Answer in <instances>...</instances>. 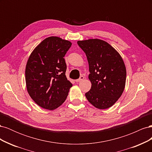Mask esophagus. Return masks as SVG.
I'll return each instance as SVG.
<instances>
[{"label": "esophagus", "instance_id": "obj_1", "mask_svg": "<svg viewBox=\"0 0 152 152\" xmlns=\"http://www.w3.org/2000/svg\"><path fill=\"white\" fill-rule=\"evenodd\" d=\"M84 77L83 76H80L79 79H77V80H76V82H79L82 81V80H84Z\"/></svg>", "mask_w": 152, "mask_h": 152}]
</instances>
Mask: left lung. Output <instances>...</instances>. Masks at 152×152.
<instances>
[{
    "label": "left lung",
    "mask_w": 152,
    "mask_h": 152,
    "mask_svg": "<svg viewBox=\"0 0 152 152\" xmlns=\"http://www.w3.org/2000/svg\"><path fill=\"white\" fill-rule=\"evenodd\" d=\"M89 66L91 89L85 94L89 102L98 109L111 107L121 97L126 85V69L121 55L100 39L79 40Z\"/></svg>",
    "instance_id": "1"
}]
</instances>
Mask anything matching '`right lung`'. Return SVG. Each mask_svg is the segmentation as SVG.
<instances>
[{
	"mask_svg": "<svg viewBox=\"0 0 152 152\" xmlns=\"http://www.w3.org/2000/svg\"><path fill=\"white\" fill-rule=\"evenodd\" d=\"M72 43L58 37L42 41L30 54L25 69L28 93L40 107L53 110L66 100L72 84L65 72V57Z\"/></svg>",
	"mask_w": 152,
	"mask_h": 152,
	"instance_id": "1",
	"label": "right lung"
}]
</instances>
